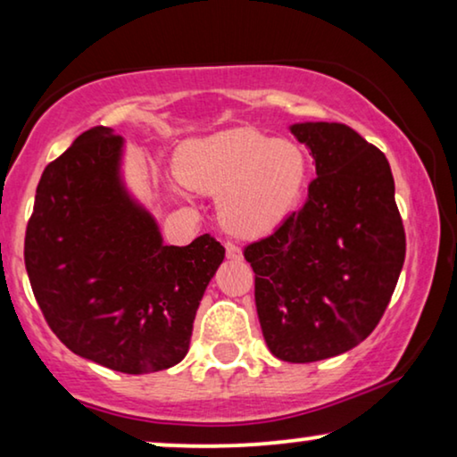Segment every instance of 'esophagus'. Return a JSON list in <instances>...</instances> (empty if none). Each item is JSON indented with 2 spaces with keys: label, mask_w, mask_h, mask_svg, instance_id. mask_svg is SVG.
Here are the masks:
<instances>
[{
  "label": "esophagus",
  "mask_w": 457,
  "mask_h": 457,
  "mask_svg": "<svg viewBox=\"0 0 457 457\" xmlns=\"http://www.w3.org/2000/svg\"><path fill=\"white\" fill-rule=\"evenodd\" d=\"M224 249H227V258L228 260H243V253H241V249L235 245V243H227V245H224Z\"/></svg>",
  "instance_id": "obj_1"
}]
</instances>
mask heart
<instances>
[{
  "label": "heart",
  "mask_w": 457,
  "mask_h": 457,
  "mask_svg": "<svg viewBox=\"0 0 457 457\" xmlns=\"http://www.w3.org/2000/svg\"><path fill=\"white\" fill-rule=\"evenodd\" d=\"M310 177L303 147L253 129H233L191 143L180 179L191 189L220 195L218 218L230 235L260 239L297 208Z\"/></svg>",
  "instance_id": "heart-1"
}]
</instances>
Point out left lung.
<instances>
[{"label":"left lung","mask_w":457,"mask_h":457,"mask_svg":"<svg viewBox=\"0 0 457 457\" xmlns=\"http://www.w3.org/2000/svg\"><path fill=\"white\" fill-rule=\"evenodd\" d=\"M291 133L316 162L308 199L243 255L268 349L308 364L349 352L377 328L402 272L405 230L378 147L339 122H299Z\"/></svg>","instance_id":"1"}]
</instances>
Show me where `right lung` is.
<instances>
[{
  "mask_svg": "<svg viewBox=\"0 0 457 457\" xmlns=\"http://www.w3.org/2000/svg\"><path fill=\"white\" fill-rule=\"evenodd\" d=\"M122 137L79 135L47 164L24 237V264L49 328L80 358L147 374L189 352L204 291L224 247L202 235L164 245L120 177Z\"/></svg>",
  "mask_w": 457,
  "mask_h": 457,
  "instance_id": "1",
  "label": "right lung"
}]
</instances>
